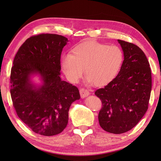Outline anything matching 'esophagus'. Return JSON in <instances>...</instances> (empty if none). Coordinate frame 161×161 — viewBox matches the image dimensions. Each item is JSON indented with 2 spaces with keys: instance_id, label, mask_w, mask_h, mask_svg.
I'll list each match as a JSON object with an SVG mask.
<instances>
[{
  "instance_id": "34e87169",
  "label": "esophagus",
  "mask_w": 161,
  "mask_h": 161,
  "mask_svg": "<svg viewBox=\"0 0 161 161\" xmlns=\"http://www.w3.org/2000/svg\"><path fill=\"white\" fill-rule=\"evenodd\" d=\"M80 95H81V98L86 97H88V95H89V94H90L89 91H88L86 90V89H85V88H80Z\"/></svg>"
}]
</instances>
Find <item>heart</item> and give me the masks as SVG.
<instances>
[{
  "label": "heart",
  "instance_id": "1",
  "mask_svg": "<svg viewBox=\"0 0 161 161\" xmlns=\"http://www.w3.org/2000/svg\"><path fill=\"white\" fill-rule=\"evenodd\" d=\"M123 59L124 54L119 47L86 41L75 46L71 54H64L60 65L70 82H78L84 69L88 84L103 86L116 77Z\"/></svg>",
  "mask_w": 161,
  "mask_h": 161
}]
</instances>
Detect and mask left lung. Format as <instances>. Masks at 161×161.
Returning <instances> with one entry per match:
<instances>
[{
  "instance_id": "1",
  "label": "left lung",
  "mask_w": 161,
  "mask_h": 161,
  "mask_svg": "<svg viewBox=\"0 0 161 161\" xmlns=\"http://www.w3.org/2000/svg\"><path fill=\"white\" fill-rule=\"evenodd\" d=\"M124 61L118 75L95 92L102 108L99 123L104 131L120 134L133 129L147 111L152 91V73L143 51L134 44L118 39Z\"/></svg>"
}]
</instances>
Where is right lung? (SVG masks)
Masks as SVG:
<instances>
[{
	"mask_svg": "<svg viewBox=\"0 0 161 161\" xmlns=\"http://www.w3.org/2000/svg\"><path fill=\"white\" fill-rule=\"evenodd\" d=\"M65 36L42 34L20 47L10 75L11 97L17 115L38 134H59L66 127L70 105L80 99L78 88L60 77ZM37 76L39 83L33 81Z\"/></svg>",
	"mask_w": 161,
	"mask_h": 161,
	"instance_id": "right-lung-1",
	"label": "right lung"
}]
</instances>
